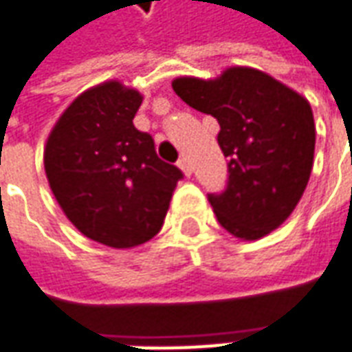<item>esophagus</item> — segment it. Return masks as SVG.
I'll return each mask as SVG.
<instances>
[{
  "instance_id": "esophagus-1",
  "label": "esophagus",
  "mask_w": 352,
  "mask_h": 352,
  "mask_svg": "<svg viewBox=\"0 0 352 352\" xmlns=\"http://www.w3.org/2000/svg\"><path fill=\"white\" fill-rule=\"evenodd\" d=\"M177 165H179V167L183 169V173H185V175H187V177L190 175V173H192V169H190V164H188L187 157H181V160L177 162Z\"/></svg>"
}]
</instances>
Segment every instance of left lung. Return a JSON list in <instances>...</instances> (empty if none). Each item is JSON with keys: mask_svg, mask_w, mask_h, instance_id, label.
I'll use <instances>...</instances> for the list:
<instances>
[{"mask_svg": "<svg viewBox=\"0 0 352 352\" xmlns=\"http://www.w3.org/2000/svg\"><path fill=\"white\" fill-rule=\"evenodd\" d=\"M173 91L212 115L228 157V183L208 195L222 228L239 239L271 234L296 208L309 181L316 124L308 99L253 67L220 78H177Z\"/></svg>", "mask_w": 352, "mask_h": 352, "instance_id": "1", "label": "left lung"}]
</instances>
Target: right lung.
<instances>
[{
	"label": "right lung",
	"instance_id": "right-lung-1",
	"mask_svg": "<svg viewBox=\"0 0 352 352\" xmlns=\"http://www.w3.org/2000/svg\"><path fill=\"white\" fill-rule=\"evenodd\" d=\"M140 104L142 95L120 81L95 85L58 118L44 148L46 177L67 220L109 248L150 241L183 179L134 126Z\"/></svg>",
	"mask_w": 352,
	"mask_h": 352
}]
</instances>
